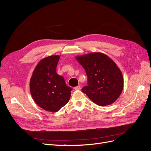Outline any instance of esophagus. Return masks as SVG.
I'll return each mask as SVG.
<instances>
[{
	"label": "esophagus",
	"mask_w": 151,
	"mask_h": 151,
	"mask_svg": "<svg viewBox=\"0 0 151 151\" xmlns=\"http://www.w3.org/2000/svg\"><path fill=\"white\" fill-rule=\"evenodd\" d=\"M81 89V86H77L74 88L75 90H79Z\"/></svg>",
	"instance_id": "obj_1"
}]
</instances>
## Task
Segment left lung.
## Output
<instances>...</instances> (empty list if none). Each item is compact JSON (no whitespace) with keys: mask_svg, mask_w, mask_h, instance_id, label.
I'll use <instances>...</instances> for the list:
<instances>
[{"mask_svg":"<svg viewBox=\"0 0 151 151\" xmlns=\"http://www.w3.org/2000/svg\"><path fill=\"white\" fill-rule=\"evenodd\" d=\"M88 76V86L82 89L89 98L99 106L115 102L123 88L122 72L111 58L103 53H90L77 56Z\"/></svg>","mask_w":151,"mask_h":151,"instance_id":"1","label":"left lung"}]
</instances>
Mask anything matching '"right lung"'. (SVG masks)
<instances>
[{
  "instance_id": "add662e5",
  "label": "right lung",
  "mask_w": 151,
  "mask_h": 151,
  "mask_svg": "<svg viewBox=\"0 0 151 151\" xmlns=\"http://www.w3.org/2000/svg\"><path fill=\"white\" fill-rule=\"evenodd\" d=\"M60 55H51L41 60L30 79L29 88L35 102L43 109L57 112L70 98L72 88L56 72Z\"/></svg>"
}]
</instances>
